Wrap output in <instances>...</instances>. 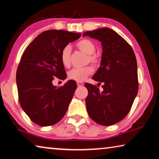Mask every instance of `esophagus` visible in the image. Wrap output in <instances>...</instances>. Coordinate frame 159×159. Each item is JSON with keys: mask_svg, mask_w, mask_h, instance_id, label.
Returning a JSON list of instances; mask_svg holds the SVG:
<instances>
[{"mask_svg": "<svg viewBox=\"0 0 159 159\" xmlns=\"http://www.w3.org/2000/svg\"><path fill=\"white\" fill-rule=\"evenodd\" d=\"M77 86L79 87H81L82 86H84V83H83V82H77Z\"/></svg>", "mask_w": 159, "mask_h": 159, "instance_id": "obj_1", "label": "esophagus"}]
</instances>
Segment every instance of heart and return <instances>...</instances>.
I'll use <instances>...</instances> for the list:
<instances>
[{
    "instance_id": "heart-1",
    "label": "heart",
    "mask_w": 159,
    "mask_h": 159,
    "mask_svg": "<svg viewBox=\"0 0 159 159\" xmlns=\"http://www.w3.org/2000/svg\"><path fill=\"white\" fill-rule=\"evenodd\" d=\"M77 48L80 51L87 54V62L91 63L94 66L98 63V58L93 53L96 51V46L93 42L89 39L80 40L76 43ZM70 48L68 46L63 47L61 51L60 59L64 67L68 68L70 66ZM93 72V68L88 66L82 68H74L68 72V78L78 82H82Z\"/></svg>"
}]
</instances>
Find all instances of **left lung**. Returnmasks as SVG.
I'll return each instance as SVG.
<instances>
[{
    "label": "left lung",
    "mask_w": 159,
    "mask_h": 159,
    "mask_svg": "<svg viewBox=\"0 0 159 159\" xmlns=\"http://www.w3.org/2000/svg\"><path fill=\"white\" fill-rule=\"evenodd\" d=\"M87 35L102 44L101 66L92 79L103 83V90L101 92L98 87L85 84L89 91L86 109L93 121L107 126L126 116L137 96L136 58L131 46L111 28H98L83 34Z\"/></svg>",
    "instance_id": "obj_1"
}]
</instances>
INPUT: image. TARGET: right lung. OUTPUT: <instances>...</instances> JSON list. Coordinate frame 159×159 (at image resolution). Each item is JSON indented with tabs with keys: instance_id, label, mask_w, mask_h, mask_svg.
Instances as JSON below:
<instances>
[{
	"instance_id": "right-lung-1",
	"label": "right lung",
	"mask_w": 159,
	"mask_h": 159,
	"mask_svg": "<svg viewBox=\"0 0 159 159\" xmlns=\"http://www.w3.org/2000/svg\"><path fill=\"white\" fill-rule=\"evenodd\" d=\"M80 35L63 30H46L30 43L21 57L16 72L19 102L35 124L49 126L66 114L76 83L69 80L56 88L52 81L56 77L66 78L60 59L61 51Z\"/></svg>"
}]
</instances>
